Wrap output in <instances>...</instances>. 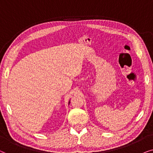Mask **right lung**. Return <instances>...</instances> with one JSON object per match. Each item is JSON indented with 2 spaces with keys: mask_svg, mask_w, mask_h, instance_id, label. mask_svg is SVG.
Wrapping results in <instances>:
<instances>
[{
  "mask_svg": "<svg viewBox=\"0 0 153 153\" xmlns=\"http://www.w3.org/2000/svg\"><path fill=\"white\" fill-rule=\"evenodd\" d=\"M69 103H70V102H69Z\"/></svg>",
  "mask_w": 153,
  "mask_h": 153,
  "instance_id": "add662e5",
  "label": "right lung"
}]
</instances>
